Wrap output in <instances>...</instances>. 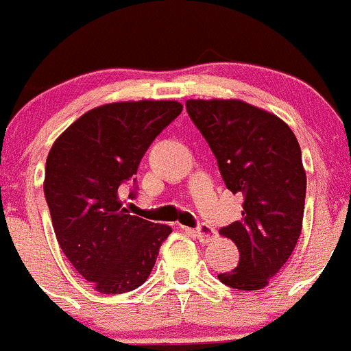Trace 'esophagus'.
<instances>
[{
    "mask_svg": "<svg viewBox=\"0 0 351 351\" xmlns=\"http://www.w3.org/2000/svg\"><path fill=\"white\" fill-rule=\"evenodd\" d=\"M194 235L199 239V241L206 244V242H211L213 239L216 237V232L213 230L209 225H199V227L194 230Z\"/></svg>",
    "mask_w": 351,
    "mask_h": 351,
    "instance_id": "esophagus-1",
    "label": "esophagus"
}]
</instances>
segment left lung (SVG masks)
<instances>
[{
    "label": "left lung",
    "instance_id": "8db88e82",
    "mask_svg": "<svg viewBox=\"0 0 351 351\" xmlns=\"http://www.w3.org/2000/svg\"><path fill=\"white\" fill-rule=\"evenodd\" d=\"M186 112L211 147L242 218L220 234L237 245L239 265L218 279L258 291L286 265L303 227L306 173L293 130L280 117L237 98L186 100Z\"/></svg>",
    "mask_w": 351,
    "mask_h": 351
}]
</instances>
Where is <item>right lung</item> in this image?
<instances>
[{"mask_svg":"<svg viewBox=\"0 0 351 351\" xmlns=\"http://www.w3.org/2000/svg\"><path fill=\"white\" fill-rule=\"evenodd\" d=\"M183 106L176 100L104 104L77 117L51 145L45 197L62 251L101 294L149 279L171 227L128 215L121 189L135 180L152 140Z\"/></svg>","mask_w":351,"mask_h":351,"instance_id":"right-lung-1","label":"right lung"}]
</instances>
